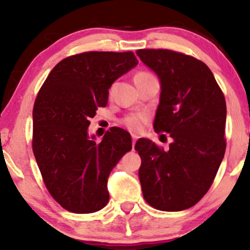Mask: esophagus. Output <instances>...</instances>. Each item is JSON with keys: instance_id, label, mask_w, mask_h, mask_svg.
<instances>
[{"instance_id": "esophagus-1", "label": "esophagus", "mask_w": 250, "mask_h": 250, "mask_svg": "<svg viewBox=\"0 0 250 250\" xmlns=\"http://www.w3.org/2000/svg\"><path fill=\"white\" fill-rule=\"evenodd\" d=\"M136 140H137L136 135H133V150H134V147H135V143H136Z\"/></svg>"}]
</instances>
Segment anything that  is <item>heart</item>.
Segmentation results:
<instances>
[{"mask_svg": "<svg viewBox=\"0 0 250 250\" xmlns=\"http://www.w3.org/2000/svg\"><path fill=\"white\" fill-rule=\"evenodd\" d=\"M142 76H151L150 73L147 71H140L137 73L135 77H142ZM149 115L147 113H136V114H130V115L123 117L121 120V123L125 125L128 130L133 131V133H140L145 127L146 123L148 122Z\"/></svg>", "mask_w": 250, "mask_h": 250, "instance_id": "b5f03b06", "label": "heart"}]
</instances>
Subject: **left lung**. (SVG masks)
I'll return each instance as SVG.
<instances>
[{"label": "left lung", "instance_id": "8db88e82", "mask_svg": "<svg viewBox=\"0 0 250 250\" xmlns=\"http://www.w3.org/2000/svg\"><path fill=\"white\" fill-rule=\"evenodd\" d=\"M136 54L161 82L155 131L173 139L169 150L137 140L143 197L159 210H185L209 190L225 156V95L211 70L193 56L169 49Z\"/></svg>", "mask_w": 250, "mask_h": 250}]
</instances>
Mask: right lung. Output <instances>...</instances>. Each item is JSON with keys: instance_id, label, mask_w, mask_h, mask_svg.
<instances>
[{"instance_id": "obj_1", "label": "right lung", "mask_w": 250, "mask_h": 250, "mask_svg": "<svg viewBox=\"0 0 250 250\" xmlns=\"http://www.w3.org/2000/svg\"><path fill=\"white\" fill-rule=\"evenodd\" d=\"M137 63L133 51L76 54L57 63L37 94L33 151L48 191L68 211L95 213L108 203L109 174L131 150V137L114 127L96 143L89 119L107 105L114 81Z\"/></svg>"}]
</instances>
